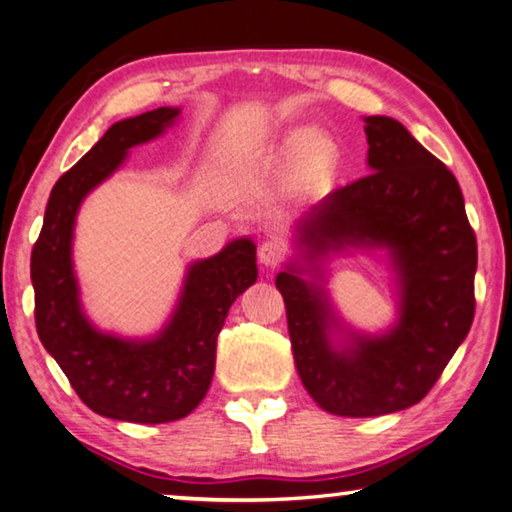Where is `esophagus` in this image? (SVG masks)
<instances>
[{
    "label": "esophagus",
    "instance_id": "esophagus-1",
    "mask_svg": "<svg viewBox=\"0 0 512 512\" xmlns=\"http://www.w3.org/2000/svg\"><path fill=\"white\" fill-rule=\"evenodd\" d=\"M285 255H287V246L280 239H273V236L259 246V262L264 266H271V269H276L282 259H285Z\"/></svg>",
    "mask_w": 512,
    "mask_h": 512
}]
</instances>
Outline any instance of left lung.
<instances>
[{
    "label": "left lung",
    "instance_id": "obj_1",
    "mask_svg": "<svg viewBox=\"0 0 512 512\" xmlns=\"http://www.w3.org/2000/svg\"><path fill=\"white\" fill-rule=\"evenodd\" d=\"M370 174L335 188L301 223L317 259L340 246H386L400 273V322L384 338L335 352L333 310L289 266L276 278L305 391L338 416H384L421 402L474 322L478 246L453 172L400 121L365 119Z\"/></svg>",
    "mask_w": 512,
    "mask_h": 512
}]
</instances>
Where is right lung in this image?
<instances>
[{"instance_id":"obj_1","label":"right lung","mask_w":512,"mask_h":512,"mask_svg":"<svg viewBox=\"0 0 512 512\" xmlns=\"http://www.w3.org/2000/svg\"><path fill=\"white\" fill-rule=\"evenodd\" d=\"M177 114V108H158L110 126L55 183L32 250L38 338L80 400L114 421L156 425L188 416L209 391L227 312L257 280L255 243L236 239L190 266L179 308L154 340L131 342L98 333L82 315L71 262L82 197L117 170L128 149L163 133Z\"/></svg>"}]
</instances>
